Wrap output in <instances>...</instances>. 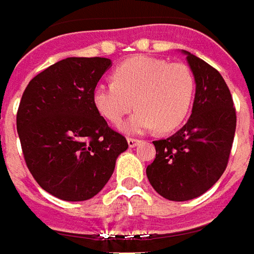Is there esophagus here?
Segmentation results:
<instances>
[{
	"label": "esophagus",
	"instance_id": "1",
	"mask_svg": "<svg viewBox=\"0 0 254 254\" xmlns=\"http://www.w3.org/2000/svg\"><path fill=\"white\" fill-rule=\"evenodd\" d=\"M127 142H128V147L132 148V147H135V145L138 144L139 139H137V138H131V137H128V138H127Z\"/></svg>",
	"mask_w": 254,
	"mask_h": 254
}]
</instances>
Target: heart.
<instances>
[{
	"mask_svg": "<svg viewBox=\"0 0 254 254\" xmlns=\"http://www.w3.org/2000/svg\"><path fill=\"white\" fill-rule=\"evenodd\" d=\"M194 89V75L186 64L135 56L116 68L113 82L95 88L93 103L110 123H119L134 105L138 107L123 126L127 132H142L154 127L169 132L185 122Z\"/></svg>",
	"mask_w": 254,
	"mask_h": 254,
	"instance_id": "b5f03b06",
	"label": "heart"
}]
</instances>
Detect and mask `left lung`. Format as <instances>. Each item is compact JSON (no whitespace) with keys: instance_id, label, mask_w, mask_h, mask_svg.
Here are the masks:
<instances>
[{"instance_id":"obj_1","label":"left lung","mask_w":254,"mask_h":254,"mask_svg":"<svg viewBox=\"0 0 254 254\" xmlns=\"http://www.w3.org/2000/svg\"><path fill=\"white\" fill-rule=\"evenodd\" d=\"M185 53L195 81L191 116L176 134L154 141L156 155L147 166L151 186L172 201L193 200L218 182L236 128L234 100L222 75L204 60Z\"/></svg>"}]
</instances>
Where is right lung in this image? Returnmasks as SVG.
Instances as JSON below:
<instances>
[{"label":"right lung","mask_w":254,"mask_h":254,"mask_svg":"<svg viewBox=\"0 0 254 254\" xmlns=\"http://www.w3.org/2000/svg\"><path fill=\"white\" fill-rule=\"evenodd\" d=\"M110 65L103 57H68L37 74L22 95L16 130L26 166L39 186L64 201L98 194L128 148L93 103Z\"/></svg>","instance_id":"1"}]
</instances>
